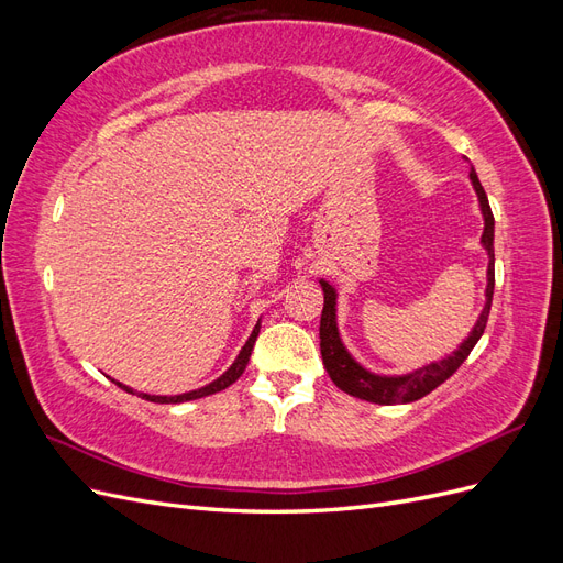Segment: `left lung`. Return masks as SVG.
<instances>
[{
    "mask_svg": "<svg viewBox=\"0 0 563 563\" xmlns=\"http://www.w3.org/2000/svg\"><path fill=\"white\" fill-rule=\"evenodd\" d=\"M470 180L476 192V201H479V211L484 218V232H482V249L488 255V267H486V300L484 310L476 317L474 327L470 329L467 338H463L451 354L441 356L437 362L424 364L420 368H413L408 373H376L360 364L352 356V352L345 347L343 338L338 331V288L327 282L319 279L321 291H323V310H321V323H319V338H321V362L327 368L329 378L335 383L338 389L347 391L350 397L364 399L371 404H411L424 395H430L441 383H446L453 373L463 366V362L479 343L484 335L488 312H490V300H493V286H496V253H493V236H496V220H493L488 197L484 187L476 176L474 166L470 168Z\"/></svg>",
    "mask_w": 563,
    "mask_h": 563,
    "instance_id": "1",
    "label": "left lung"
}]
</instances>
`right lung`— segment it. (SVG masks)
Masks as SVG:
<instances>
[{"label":"right lung","mask_w":563,"mask_h":563,"mask_svg":"<svg viewBox=\"0 0 563 563\" xmlns=\"http://www.w3.org/2000/svg\"><path fill=\"white\" fill-rule=\"evenodd\" d=\"M258 333H261V319H258V323H255V327H253V331H251L249 340L244 343V347L240 350V354H236V360L232 362V366L223 373V376H218V378H216V380H211L209 385H203V387H199V389L183 391V395H147V391H139V397H143V399H147V401H155V404H183V401H192V399H201V397L216 395V391L230 387L236 378L242 376L244 368H246V364H249V356H251V352H253L255 338H258ZM112 383H114V385H119L122 389H126V391H131V395H133V389H131L129 385L119 383V380H112Z\"/></svg>","instance_id":"add662e5"}]
</instances>
